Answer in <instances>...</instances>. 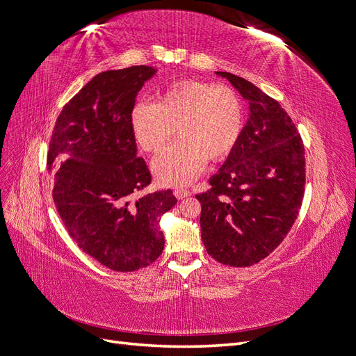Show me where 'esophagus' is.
I'll return each mask as SVG.
<instances>
[{
    "label": "esophagus",
    "mask_w": 356,
    "mask_h": 356,
    "mask_svg": "<svg viewBox=\"0 0 356 356\" xmlns=\"http://www.w3.org/2000/svg\"><path fill=\"white\" fill-rule=\"evenodd\" d=\"M174 195H175V197H177L178 200H181V199L191 196V191L187 190V188H182V187H181V188H175V190H174Z\"/></svg>",
    "instance_id": "1"
}]
</instances>
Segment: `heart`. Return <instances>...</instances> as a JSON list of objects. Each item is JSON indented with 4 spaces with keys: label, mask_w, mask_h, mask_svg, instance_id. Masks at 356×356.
<instances>
[{
    "label": "heart",
    "mask_w": 356,
    "mask_h": 356,
    "mask_svg": "<svg viewBox=\"0 0 356 356\" xmlns=\"http://www.w3.org/2000/svg\"><path fill=\"white\" fill-rule=\"evenodd\" d=\"M243 104L227 86L179 80L157 93L156 102H136L131 124L136 143L156 154L175 131L178 139L153 161L161 186L182 187L195 179L204 161H220L239 143Z\"/></svg>",
    "instance_id": "obj_1"
}]
</instances>
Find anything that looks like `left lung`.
<instances>
[{
	"label": "left lung",
	"mask_w": 356,
	"mask_h": 356,
	"mask_svg": "<svg viewBox=\"0 0 356 356\" xmlns=\"http://www.w3.org/2000/svg\"><path fill=\"white\" fill-rule=\"evenodd\" d=\"M227 79L250 104L239 143L215 174L202 203V241L225 266L257 264L293 227L306 184L305 145L281 104L230 72Z\"/></svg>",
	"instance_id": "8db88e82"
}]
</instances>
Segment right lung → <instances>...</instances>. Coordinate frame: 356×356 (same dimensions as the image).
Instances as JSON below:
<instances>
[{
	"instance_id": "1",
	"label": "right lung",
	"mask_w": 356,
	"mask_h": 356,
	"mask_svg": "<svg viewBox=\"0 0 356 356\" xmlns=\"http://www.w3.org/2000/svg\"><path fill=\"white\" fill-rule=\"evenodd\" d=\"M154 74L136 65L95 75L63 106L50 138L47 166L59 217L83 252L115 272L157 260L165 246L159 220L177 203L170 190L132 199L152 174L136 157L131 113Z\"/></svg>"
}]
</instances>
